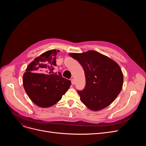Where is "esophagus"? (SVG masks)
<instances>
[{
    "label": "esophagus",
    "mask_w": 146,
    "mask_h": 146,
    "mask_svg": "<svg viewBox=\"0 0 146 146\" xmlns=\"http://www.w3.org/2000/svg\"><path fill=\"white\" fill-rule=\"evenodd\" d=\"M71 83H72V85H74V84H75V80H74L73 78L71 79Z\"/></svg>",
    "instance_id": "esophagus-1"
}]
</instances>
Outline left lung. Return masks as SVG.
<instances>
[{
  "label": "left lung",
  "instance_id": "1",
  "mask_svg": "<svg viewBox=\"0 0 146 146\" xmlns=\"http://www.w3.org/2000/svg\"><path fill=\"white\" fill-rule=\"evenodd\" d=\"M69 55L77 60L83 68L86 85L77 91L82 102L92 111H99L111 104L120 93L123 74L117 63L94 50Z\"/></svg>",
  "mask_w": 146,
  "mask_h": 146
}]
</instances>
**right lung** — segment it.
<instances>
[{"instance_id": "1", "label": "right lung", "mask_w": 146, "mask_h": 146, "mask_svg": "<svg viewBox=\"0 0 146 146\" xmlns=\"http://www.w3.org/2000/svg\"><path fill=\"white\" fill-rule=\"evenodd\" d=\"M58 50L43 53L31 62L23 76V85L29 98L42 108L56 104L68 90L71 82L53 70L56 66V56ZM44 73V74H38Z\"/></svg>"}]
</instances>
